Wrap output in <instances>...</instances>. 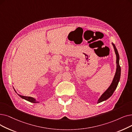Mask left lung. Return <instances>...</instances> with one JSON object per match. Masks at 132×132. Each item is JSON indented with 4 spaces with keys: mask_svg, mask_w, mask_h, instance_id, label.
<instances>
[{
    "mask_svg": "<svg viewBox=\"0 0 132 132\" xmlns=\"http://www.w3.org/2000/svg\"><path fill=\"white\" fill-rule=\"evenodd\" d=\"M112 45L114 47V51H115V52L117 56V61H116L117 71H116L115 76L114 77L113 81L111 85H110V86L109 87V88L104 93L102 94V95L101 96V97L98 100V103H100L102 101L106 100L112 96V95L114 93V90H116V89L117 87V86L118 85L119 81L120 79V76H121V67H120L119 65V55L115 45H114L113 43H112Z\"/></svg>",
    "mask_w": 132,
    "mask_h": 132,
    "instance_id": "obj_1",
    "label": "left lung"
}]
</instances>
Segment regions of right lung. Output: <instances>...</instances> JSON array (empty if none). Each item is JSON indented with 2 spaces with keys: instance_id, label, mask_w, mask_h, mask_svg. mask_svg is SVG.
Here are the masks:
<instances>
[{
  "instance_id": "1",
  "label": "right lung",
  "mask_w": 132,
  "mask_h": 132,
  "mask_svg": "<svg viewBox=\"0 0 132 132\" xmlns=\"http://www.w3.org/2000/svg\"><path fill=\"white\" fill-rule=\"evenodd\" d=\"M14 90H15V89H14ZM18 95H19V96H20L21 98L24 99H25L26 100H27V101H30V102H32V103H38V102H39L38 101H37L35 99H34L33 98H32V97L22 96V95H19V94H18Z\"/></svg>"
}]
</instances>
